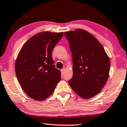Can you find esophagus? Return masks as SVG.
<instances>
[{
  "label": "esophagus",
  "instance_id": "1",
  "mask_svg": "<svg viewBox=\"0 0 127 127\" xmlns=\"http://www.w3.org/2000/svg\"><path fill=\"white\" fill-rule=\"evenodd\" d=\"M65 68H62V69L61 70V72H62V74H64V71H65Z\"/></svg>",
  "mask_w": 127,
  "mask_h": 127
}]
</instances>
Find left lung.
<instances>
[{"mask_svg":"<svg viewBox=\"0 0 127 127\" xmlns=\"http://www.w3.org/2000/svg\"><path fill=\"white\" fill-rule=\"evenodd\" d=\"M64 34L72 56L73 76L68 84L79 96L91 98L101 92L108 80L110 60L103 46L87 31L77 29Z\"/></svg>","mask_w":127,"mask_h":127,"instance_id":"left-lung-1","label":"left lung"}]
</instances>
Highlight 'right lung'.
<instances>
[{
	"label": "right lung",
	"instance_id": "1",
	"mask_svg": "<svg viewBox=\"0 0 127 127\" xmlns=\"http://www.w3.org/2000/svg\"><path fill=\"white\" fill-rule=\"evenodd\" d=\"M63 35V32L38 33L20 51L15 74L22 89L31 98L39 101L47 98L61 79V72L53 65L52 51Z\"/></svg>",
	"mask_w": 127,
	"mask_h": 127
}]
</instances>
